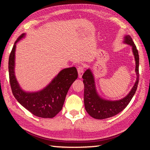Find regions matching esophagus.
<instances>
[{"mask_svg": "<svg viewBox=\"0 0 150 150\" xmlns=\"http://www.w3.org/2000/svg\"><path fill=\"white\" fill-rule=\"evenodd\" d=\"M77 71H78V75H79V78L82 77V75L84 73V68H83V66H79L77 68Z\"/></svg>", "mask_w": 150, "mask_h": 150, "instance_id": "obj_1", "label": "esophagus"}]
</instances>
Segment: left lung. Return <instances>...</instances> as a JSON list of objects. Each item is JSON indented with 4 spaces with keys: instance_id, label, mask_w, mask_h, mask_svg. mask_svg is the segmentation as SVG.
I'll use <instances>...</instances> for the list:
<instances>
[{
    "instance_id": "left-lung-1",
    "label": "left lung",
    "mask_w": 150,
    "mask_h": 150,
    "mask_svg": "<svg viewBox=\"0 0 150 150\" xmlns=\"http://www.w3.org/2000/svg\"><path fill=\"white\" fill-rule=\"evenodd\" d=\"M124 43L130 45L136 61V81L130 92L126 97L119 100L111 101L103 99L96 91L95 79L91 71L88 69L83 75L84 83V104L88 115L96 119H105L117 115L125 108L135 94L139 81V55L136 45L130 35L124 37Z\"/></svg>"
}]
</instances>
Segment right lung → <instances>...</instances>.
<instances>
[{"mask_svg": "<svg viewBox=\"0 0 150 150\" xmlns=\"http://www.w3.org/2000/svg\"><path fill=\"white\" fill-rule=\"evenodd\" d=\"M25 35L18 38L12 47L8 60L9 79L12 94L20 105L41 118H53L62 110L65 96L71 85L77 79L78 73L75 67L61 71L44 89L35 93L25 92L19 86L14 75L16 44Z\"/></svg>", "mask_w": 150, "mask_h": 150, "instance_id": "1", "label": "right lung"}]
</instances>
